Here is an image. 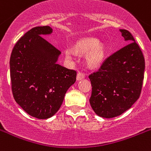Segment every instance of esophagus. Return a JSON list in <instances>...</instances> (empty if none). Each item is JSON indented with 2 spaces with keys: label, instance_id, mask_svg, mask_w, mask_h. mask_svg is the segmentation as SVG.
I'll return each instance as SVG.
<instances>
[{
  "label": "esophagus",
  "instance_id": "esophagus-1",
  "mask_svg": "<svg viewBox=\"0 0 151 151\" xmlns=\"http://www.w3.org/2000/svg\"><path fill=\"white\" fill-rule=\"evenodd\" d=\"M85 78V75H84L83 73H78V75H77V81H81L82 79H84Z\"/></svg>",
  "mask_w": 151,
  "mask_h": 151
}]
</instances>
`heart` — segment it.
I'll return each instance as SVG.
<instances>
[{"instance_id": "obj_1", "label": "heart", "mask_w": 151, "mask_h": 151, "mask_svg": "<svg viewBox=\"0 0 151 151\" xmlns=\"http://www.w3.org/2000/svg\"><path fill=\"white\" fill-rule=\"evenodd\" d=\"M76 49L81 52H88L91 50L88 56V63L91 67L100 65L105 58L104 46L95 38H86L81 40L76 44ZM65 56L70 60L75 59V53L71 48H67L65 50Z\"/></svg>"}]
</instances>
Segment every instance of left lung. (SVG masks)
<instances>
[{
    "label": "left lung",
    "mask_w": 151,
    "mask_h": 151,
    "mask_svg": "<svg viewBox=\"0 0 151 151\" xmlns=\"http://www.w3.org/2000/svg\"><path fill=\"white\" fill-rule=\"evenodd\" d=\"M127 45L108 57L99 71L91 74L92 91L89 101L100 117L113 118L129 109L139 99L145 62L131 33L119 29Z\"/></svg>",
    "instance_id": "obj_1"
}]
</instances>
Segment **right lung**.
Returning a JSON list of instances; mask_svg holds the SVG:
<instances>
[{
	"instance_id": "1",
	"label": "right lung",
	"mask_w": 151,
	"mask_h": 151,
	"mask_svg": "<svg viewBox=\"0 0 151 151\" xmlns=\"http://www.w3.org/2000/svg\"><path fill=\"white\" fill-rule=\"evenodd\" d=\"M50 26H38L17 42L10 58L12 89L15 101L32 117L46 119L57 112L77 72L58 64L61 52L42 36Z\"/></svg>"
}]
</instances>
